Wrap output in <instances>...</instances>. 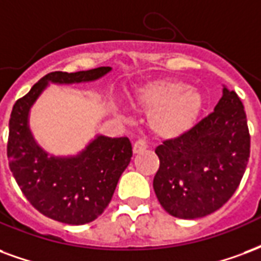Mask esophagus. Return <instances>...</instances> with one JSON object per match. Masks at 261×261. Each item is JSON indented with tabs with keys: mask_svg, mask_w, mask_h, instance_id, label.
<instances>
[{
	"mask_svg": "<svg viewBox=\"0 0 261 261\" xmlns=\"http://www.w3.org/2000/svg\"><path fill=\"white\" fill-rule=\"evenodd\" d=\"M146 148H148V146H146L145 142L142 140H138L136 144L133 145V152H134V153H141V152L146 150Z\"/></svg>",
	"mask_w": 261,
	"mask_h": 261,
	"instance_id": "obj_1",
	"label": "esophagus"
}]
</instances>
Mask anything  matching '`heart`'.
<instances>
[{"mask_svg":"<svg viewBox=\"0 0 261 261\" xmlns=\"http://www.w3.org/2000/svg\"><path fill=\"white\" fill-rule=\"evenodd\" d=\"M133 101L150 112L148 124L160 140H177L185 136L198 120L203 98L178 79H158L138 87Z\"/></svg>","mask_w":261,"mask_h":261,"instance_id":"heart-1","label":"heart"}]
</instances>
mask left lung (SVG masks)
Instances as JSON below:
<instances>
[{"label":"left lung","instance_id":"left-lung-1","mask_svg":"<svg viewBox=\"0 0 261 261\" xmlns=\"http://www.w3.org/2000/svg\"><path fill=\"white\" fill-rule=\"evenodd\" d=\"M155 152L160 166L153 190L167 213L192 220L219 210L238 188L250 155L246 113L237 92L223 86L213 113Z\"/></svg>","mask_w":261,"mask_h":261}]
</instances>
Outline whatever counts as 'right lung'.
Segmentation results:
<instances>
[{
    "label": "right lung",
    "mask_w": 261,
    "mask_h": 261,
    "mask_svg": "<svg viewBox=\"0 0 261 261\" xmlns=\"http://www.w3.org/2000/svg\"><path fill=\"white\" fill-rule=\"evenodd\" d=\"M112 67L44 76L13 105L9 119L8 159L19 188L36 209L61 223L82 225L98 219L111 202L121 173L133 156L127 137L98 136L73 156H54L38 145L29 124L33 105L52 84L99 80Z\"/></svg>",
    "instance_id": "add662e5"
}]
</instances>
